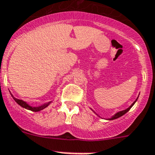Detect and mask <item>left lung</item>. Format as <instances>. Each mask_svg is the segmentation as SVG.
<instances>
[{"instance_id":"obj_1","label":"left lung","mask_w":155,"mask_h":155,"mask_svg":"<svg viewBox=\"0 0 155 155\" xmlns=\"http://www.w3.org/2000/svg\"><path fill=\"white\" fill-rule=\"evenodd\" d=\"M137 99H138V98H137ZM137 100H135L134 102H133V104H132V105H131L130 107H128V108H127V109L124 110H121V111L117 112V114H114V115L112 116V117H110V118H108L107 120H114V119L118 118V117H121V116H122V115H124V114H126L127 112L129 111V110H130L131 108H132V107H133V106L134 105V104H135V103H136V102H137ZM92 111H93V110H92Z\"/></svg>"}]
</instances>
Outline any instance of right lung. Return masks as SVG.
Segmentation results:
<instances>
[{
	"instance_id": "1",
	"label": "right lung",
	"mask_w": 155,
	"mask_h": 155,
	"mask_svg": "<svg viewBox=\"0 0 155 155\" xmlns=\"http://www.w3.org/2000/svg\"><path fill=\"white\" fill-rule=\"evenodd\" d=\"M12 97H13V99H14L15 101L16 102V103L18 104V105L21 106L22 107L25 108V109L30 110H31V111H34V112L40 111V110H41L45 109V108L47 107L49 105V104L51 103V102H48V103H46V104H43V105H41V106H39V107H31V106L29 105L28 104H26V103L25 101H22V100H18V99H16V98H15L14 96H12Z\"/></svg>"
}]
</instances>
